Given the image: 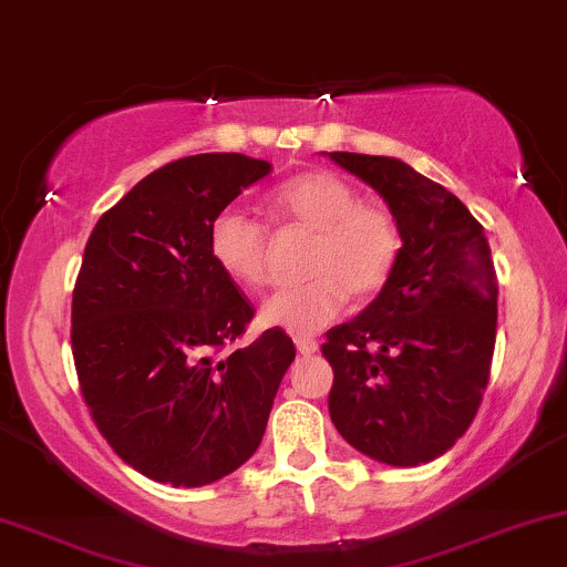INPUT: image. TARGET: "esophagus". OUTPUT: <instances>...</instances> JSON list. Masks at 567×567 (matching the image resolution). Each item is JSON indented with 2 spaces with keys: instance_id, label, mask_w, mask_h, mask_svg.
Returning a JSON list of instances; mask_svg holds the SVG:
<instances>
[{
  "instance_id": "1",
  "label": "esophagus",
  "mask_w": 567,
  "mask_h": 567,
  "mask_svg": "<svg viewBox=\"0 0 567 567\" xmlns=\"http://www.w3.org/2000/svg\"><path fill=\"white\" fill-rule=\"evenodd\" d=\"M296 347L300 354H313L316 350H319V342H316L313 337H296Z\"/></svg>"
}]
</instances>
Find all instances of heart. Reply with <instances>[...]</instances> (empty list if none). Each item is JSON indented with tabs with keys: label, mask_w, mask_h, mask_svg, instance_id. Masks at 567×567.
<instances>
[{
	"label": "heart",
	"mask_w": 567,
	"mask_h": 567,
	"mask_svg": "<svg viewBox=\"0 0 567 567\" xmlns=\"http://www.w3.org/2000/svg\"><path fill=\"white\" fill-rule=\"evenodd\" d=\"M264 207L279 225L313 230L306 282L264 300L261 321L290 334H313L344 311L347 300H365L386 288L402 254V233L386 207L360 202L350 181L331 171L298 173L264 194ZM209 256L233 282H267L269 228L244 209H220L209 223Z\"/></svg>",
	"instance_id": "heart-1"
}]
</instances>
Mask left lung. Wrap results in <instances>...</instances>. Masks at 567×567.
I'll return each instance as SVG.
<instances>
[{"mask_svg": "<svg viewBox=\"0 0 567 567\" xmlns=\"http://www.w3.org/2000/svg\"><path fill=\"white\" fill-rule=\"evenodd\" d=\"M396 217L402 254L381 296L327 331L329 414L375 462L417 466L446 454L477 417L497 327L485 228L446 186L396 157L329 153Z\"/></svg>", "mask_w": 567, "mask_h": 567, "instance_id": "obj_1", "label": "left lung"}]
</instances>
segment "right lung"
Returning a JSON list of instances; mask_svg holds the SVG:
<instances>
[{
	"instance_id": "add662e5",
	"label": "right lung",
	"mask_w": 567,
	"mask_h": 567,
	"mask_svg": "<svg viewBox=\"0 0 567 567\" xmlns=\"http://www.w3.org/2000/svg\"><path fill=\"white\" fill-rule=\"evenodd\" d=\"M267 161L238 153L165 163L103 213L72 292V358L90 417L126 464L202 487L259 449L292 339L238 347L254 306L209 256L213 217Z\"/></svg>"
}]
</instances>
